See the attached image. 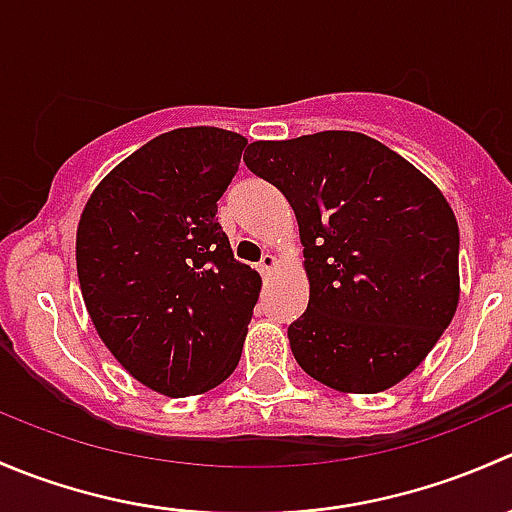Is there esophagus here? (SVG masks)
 Listing matches in <instances>:
<instances>
[{
  "mask_svg": "<svg viewBox=\"0 0 512 512\" xmlns=\"http://www.w3.org/2000/svg\"><path fill=\"white\" fill-rule=\"evenodd\" d=\"M257 270H260L262 275H270V272H275L277 270V257L270 255V252H265V255H262L260 267H257Z\"/></svg>",
  "mask_w": 512,
  "mask_h": 512,
  "instance_id": "obj_1",
  "label": "esophagus"
}]
</instances>
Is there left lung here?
I'll use <instances>...</instances> for the list:
<instances>
[{
  "label": "left lung",
  "mask_w": 512,
  "mask_h": 512,
  "mask_svg": "<svg viewBox=\"0 0 512 512\" xmlns=\"http://www.w3.org/2000/svg\"><path fill=\"white\" fill-rule=\"evenodd\" d=\"M245 165L285 195L299 225L309 304L287 329L297 364L344 394L406 379L461 297L458 223L441 190L354 131L255 141Z\"/></svg>",
  "instance_id": "left-lung-1"
}]
</instances>
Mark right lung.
Here are the masks:
<instances>
[{"label":"right lung","mask_w":512,"mask_h":512,"mask_svg":"<svg viewBox=\"0 0 512 512\" xmlns=\"http://www.w3.org/2000/svg\"><path fill=\"white\" fill-rule=\"evenodd\" d=\"M240 133L175 128L118 163L76 230V270L98 337L136 381L195 396L235 371L262 280L232 257L218 200Z\"/></svg>","instance_id":"right-lung-1"}]
</instances>
